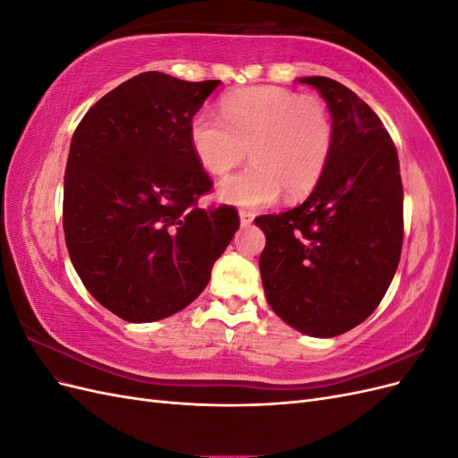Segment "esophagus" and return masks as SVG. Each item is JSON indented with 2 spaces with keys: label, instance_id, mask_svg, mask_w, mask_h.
<instances>
[{
  "label": "esophagus",
  "instance_id": "obj_1",
  "mask_svg": "<svg viewBox=\"0 0 458 458\" xmlns=\"http://www.w3.org/2000/svg\"><path fill=\"white\" fill-rule=\"evenodd\" d=\"M239 217H241V225L242 227H248L254 221V212H248V210H241L239 212Z\"/></svg>",
  "mask_w": 458,
  "mask_h": 458
}]
</instances>
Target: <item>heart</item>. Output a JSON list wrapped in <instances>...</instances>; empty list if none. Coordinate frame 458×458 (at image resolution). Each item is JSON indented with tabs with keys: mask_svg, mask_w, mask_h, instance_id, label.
I'll list each match as a JSON object with an SVG mask.
<instances>
[{
	"mask_svg": "<svg viewBox=\"0 0 458 458\" xmlns=\"http://www.w3.org/2000/svg\"><path fill=\"white\" fill-rule=\"evenodd\" d=\"M192 155L210 175H225L246 152L254 162L221 182L225 202L258 208L279 199L306 197L323 177L335 145V123L323 99L279 86L229 93L221 118L197 113L189 123Z\"/></svg>",
	"mask_w": 458,
	"mask_h": 458,
	"instance_id": "obj_1",
	"label": "heart"
}]
</instances>
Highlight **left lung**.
<instances>
[{
	"mask_svg": "<svg viewBox=\"0 0 458 458\" xmlns=\"http://www.w3.org/2000/svg\"><path fill=\"white\" fill-rule=\"evenodd\" d=\"M328 105L335 145L323 177L293 210L258 216L259 273L271 310L315 338L344 335L378 308L403 246V185L390 133L340 81L300 78Z\"/></svg>",
	"mask_w": 458,
	"mask_h": 458,
	"instance_id": "obj_1",
	"label": "left lung"
}]
</instances>
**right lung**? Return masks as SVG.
<instances>
[{"mask_svg":"<svg viewBox=\"0 0 458 458\" xmlns=\"http://www.w3.org/2000/svg\"><path fill=\"white\" fill-rule=\"evenodd\" d=\"M219 80L143 72L97 101L72 135L63 227L81 283L128 323L187 308L210 281L241 221L204 210L212 182L189 145V123Z\"/></svg>","mask_w":458,"mask_h":458,"instance_id":"right-lung-1","label":"right lung"}]
</instances>
